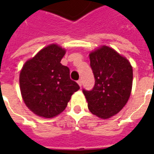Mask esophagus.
Masks as SVG:
<instances>
[{"instance_id": "esophagus-1", "label": "esophagus", "mask_w": 154, "mask_h": 154, "mask_svg": "<svg viewBox=\"0 0 154 154\" xmlns=\"http://www.w3.org/2000/svg\"><path fill=\"white\" fill-rule=\"evenodd\" d=\"M77 83H78V85H79L80 87H82V79H79V80L77 81Z\"/></svg>"}]
</instances>
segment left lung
Instances as JSON below:
<instances>
[{
    "label": "left lung",
    "mask_w": 154,
    "mask_h": 154,
    "mask_svg": "<svg viewBox=\"0 0 154 154\" xmlns=\"http://www.w3.org/2000/svg\"><path fill=\"white\" fill-rule=\"evenodd\" d=\"M89 56L95 85L92 90L82 91L91 112L101 119H108L119 113L129 100L132 90V66L125 57L107 46L91 52Z\"/></svg>",
    "instance_id": "8db88e82"
}]
</instances>
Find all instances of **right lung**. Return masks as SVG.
<instances>
[{"instance_id":"right-lung-1","label":"right lung","mask_w":154,"mask_h":154,"mask_svg":"<svg viewBox=\"0 0 154 154\" xmlns=\"http://www.w3.org/2000/svg\"><path fill=\"white\" fill-rule=\"evenodd\" d=\"M66 51L57 44L43 48L28 60L20 73L23 100L32 112L53 118L67 107L72 95L80 89L70 78V70L60 62Z\"/></svg>"}]
</instances>
